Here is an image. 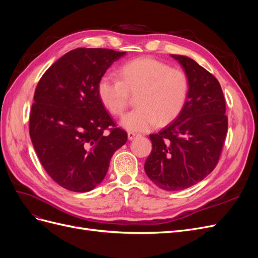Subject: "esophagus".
Listing matches in <instances>:
<instances>
[{
    "mask_svg": "<svg viewBox=\"0 0 258 258\" xmlns=\"http://www.w3.org/2000/svg\"><path fill=\"white\" fill-rule=\"evenodd\" d=\"M138 134H135V132H128V140H134L136 137H138Z\"/></svg>",
    "mask_w": 258,
    "mask_h": 258,
    "instance_id": "obj_1",
    "label": "esophagus"
}]
</instances>
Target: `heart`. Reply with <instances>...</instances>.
<instances>
[{
  "instance_id": "1",
  "label": "heart",
  "mask_w": 258,
  "mask_h": 258,
  "mask_svg": "<svg viewBox=\"0 0 258 258\" xmlns=\"http://www.w3.org/2000/svg\"><path fill=\"white\" fill-rule=\"evenodd\" d=\"M189 79L182 69L171 68L152 57L127 62L119 69V80L106 74L98 83L101 103L114 116H121L137 97V108L122 117L128 131L144 132L174 120L188 99Z\"/></svg>"
}]
</instances>
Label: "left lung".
<instances>
[{"label": "left lung", "mask_w": 258, "mask_h": 258, "mask_svg": "<svg viewBox=\"0 0 258 258\" xmlns=\"http://www.w3.org/2000/svg\"><path fill=\"white\" fill-rule=\"evenodd\" d=\"M189 79L184 110L158 134L144 169L159 188L176 191L197 184L216 167L227 135L228 118L216 77L192 59L171 54Z\"/></svg>", "instance_id": "8db88e82"}]
</instances>
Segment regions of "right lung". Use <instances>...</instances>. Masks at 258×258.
<instances>
[{"mask_svg":"<svg viewBox=\"0 0 258 258\" xmlns=\"http://www.w3.org/2000/svg\"><path fill=\"white\" fill-rule=\"evenodd\" d=\"M124 52L76 48L38 82L31 107V141L46 172L63 188L85 192L103 181L113 154L127 142L98 96V83ZM107 134H105V130Z\"/></svg>","mask_w":258,"mask_h":258,"instance_id":"right-lung-1","label":"right lung"}]
</instances>
